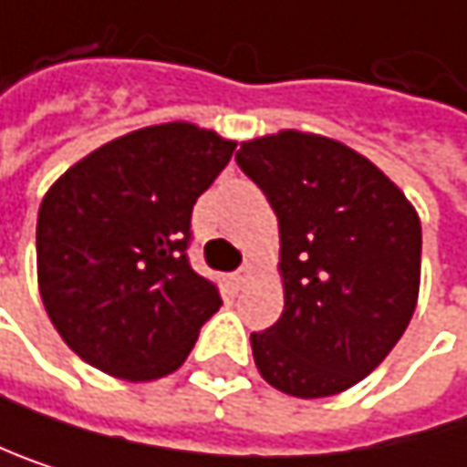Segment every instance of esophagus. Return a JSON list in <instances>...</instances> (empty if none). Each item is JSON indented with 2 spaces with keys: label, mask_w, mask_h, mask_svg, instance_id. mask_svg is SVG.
Listing matches in <instances>:
<instances>
[{
  "label": "esophagus",
  "mask_w": 467,
  "mask_h": 467,
  "mask_svg": "<svg viewBox=\"0 0 467 467\" xmlns=\"http://www.w3.org/2000/svg\"><path fill=\"white\" fill-rule=\"evenodd\" d=\"M250 280H253V266H242V269L234 272V283H236L239 288H244Z\"/></svg>",
  "instance_id": "34e87169"
}]
</instances>
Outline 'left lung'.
<instances>
[{"label":"left lung","mask_w":467,"mask_h":467,"mask_svg":"<svg viewBox=\"0 0 467 467\" xmlns=\"http://www.w3.org/2000/svg\"><path fill=\"white\" fill-rule=\"evenodd\" d=\"M239 168L280 223L285 310L253 332L258 372L294 397H329L369 375L410 324L421 225L367 157L285 130L242 143Z\"/></svg>","instance_id":"1"}]
</instances>
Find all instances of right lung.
<instances>
[{
  "instance_id": "right-lung-1",
  "label": "right lung",
  "mask_w": 467,
  "mask_h": 467,
  "mask_svg": "<svg viewBox=\"0 0 467 467\" xmlns=\"http://www.w3.org/2000/svg\"><path fill=\"white\" fill-rule=\"evenodd\" d=\"M234 149L195 124H154L100 146L46 192L40 296L87 364L124 380L182 367L223 305L190 266V217Z\"/></svg>"
}]
</instances>
